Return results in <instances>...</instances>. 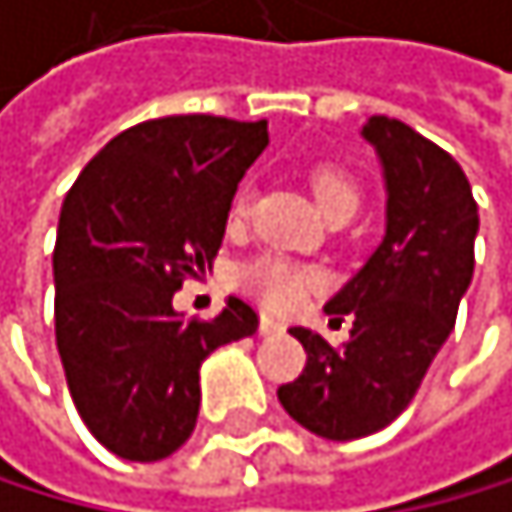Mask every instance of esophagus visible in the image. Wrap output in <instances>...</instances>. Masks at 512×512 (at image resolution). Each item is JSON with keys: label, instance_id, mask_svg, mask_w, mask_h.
<instances>
[{"label": "esophagus", "instance_id": "1", "mask_svg": "<svg viewBox=\"0 0 512 512\" xmlns=\"http://www.w3.org/2000/svg\"><path fill=\"white\" fill-rule=\"evenodd\" d=\"M259 331H262V334H281V331H284V322H281V319H275V316H265V312H262Z\"/></svg>", "mask_w": 512, "mask_h": 512}]
</instances>
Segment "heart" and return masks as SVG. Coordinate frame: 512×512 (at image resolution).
Wrapping results in <instances>:
<instances>
[{
	"label": "heart",
	"instance_id": "obj_1",
	"mask_svg": "<svg viewBox=\"0 0 512 512\" xmlns=\"http://www.w3.org/2000/svg\"><path fill=\"white\" fill-rule=\"evenodd\" d=\"M309 187L312 196H316L319 209L331 218V215H353L359 206V184L353 181V174H347L338 165H319L309 171ZM250 190L240 187L234 193V200L228 206V218L231 225H243L250 215ZM237 284L253 294L262 306H269L275 312H287L294 309L312 287L319 284V272L309 269L303 262H290L281 256H259L253 262H247L237 272Z\"/></svg>",
	"mask_w": 512,
	"mask_h": 512
}]
</instances>
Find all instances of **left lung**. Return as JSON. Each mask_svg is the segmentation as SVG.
<instances>
[{
    "label": "left lung",
    "instance_id": "obj_1",
    "mask_svg": "<svg viewBox=\"0 0 512 512\" xmlns=\"http://www.w3.org/2000/svg\"><path fill=\"white\" fill-rule=\"evenodd\" d=\"M388 178V234L325 312L353 322L347 344L290 328L306 350L303 372L278 400L312 435L353 441L381 432L416 397L457 322L472 281L479 206L460 162L388 115L363 127Z\"/></svg>",
    "mask_w": 512,
    "mask_h": 512
}]
</instances>
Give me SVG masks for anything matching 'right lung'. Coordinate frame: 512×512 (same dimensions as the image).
I'll use <instances>...</instances> for the list:
<instances>
[{"label":"right lung","mask_w":512,"mask_h":512,"mask_svg":"<svg viewBox=\"0 0 512 512\" xmlns=\"http://www.w3.org/2000/svg\"><path fill=\"white\" fill-rule=\"evenodd\" d=\"M265 121L168 115L109 140L71 184L52 253L55 347L93 438L153 463L200 416V363L259 328L237 297L184 319L171 297L218 256L228 206L262 149Z\"/></svg>","instance_id":"add662e5"}]
</instances>
